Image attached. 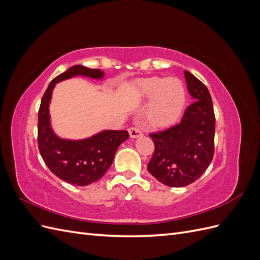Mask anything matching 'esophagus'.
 <instances>
[{"instance_id":"34e87169","label":"esophagus","mask_w":260,"mask_h":260,"mask_svg":"<svg viewBox=\"0 0 260 260\" xmlns=\"http://www.w3.org/2000/svg\"><path fill=\"white\" fill-rule=\"evenodd\" d=\"M128 131H129L130 138H132V139H137V138H140V137L143 136L142 131H141L140 129H138V128H135V127L130 128Z\"/></svg>"}]
</instances>
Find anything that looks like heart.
<instances>
[{"label":"heart","mask_w":260,"mask_h":260,"mask_svg":"<svg viewBox=\"0 0 260 260\" xmlns=\"http://www.w3.org/2000/svg\"><path fill=\"white\" fill-rule=\"evenodd\" d=\"M133 93L139 101L151 98L146 111L147 122L155 128H165L177 121L185 103L184 85L179 78L151 77L138 80Z\"/></svg>","instance_id":"b5f03b06"}]
</instances>
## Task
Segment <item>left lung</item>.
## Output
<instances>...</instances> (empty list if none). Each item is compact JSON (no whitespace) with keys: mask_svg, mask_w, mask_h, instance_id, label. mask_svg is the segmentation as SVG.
<instances>
[{"mask_svg":"<svg viewBox=\"0 0 260 260\" xmlns=\"http://www.w3.org/2000/svg\"><path fill=\"white\" fill-rule=\"evenodd\" d=\"M187 91L194 100L181 122L149 135L155 151L147 170L165 185L181 187L193 183L214 157L215 113L206 85L184 70Z\"/></svg>","mask_w":260,"mask_h":260,"instance_id":"obj_1","label":"left lung"}]
</instances>
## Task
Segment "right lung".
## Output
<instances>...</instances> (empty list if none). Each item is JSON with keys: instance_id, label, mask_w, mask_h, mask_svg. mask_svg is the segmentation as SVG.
Returning a JSON list of instances; mask_svg holds the SVG:
<instances>
[{"instance_id": "1", "label": "right lung", "mask_w": 260, "mask_h": 260, "mask_svg": "<svg viewBox=\"0 0 260 260\" xmlns=\"http://www.w3.org/2000/svg\"><path fill=\"white\" fill-rule=\"evenodd\" d=\"M77 76L103 79L104 72L81 65L70 67L53 79L41 101L38 116V145L46 166L59 179L75 185H88L105 175L119 145L129 138L125 130H103L81 140L62 139L51 125L50 103L56 83Z\"/></svg>"}]
</instances>
